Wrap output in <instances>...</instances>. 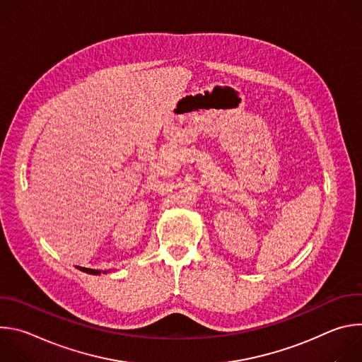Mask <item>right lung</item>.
<instances>
[{
  "instance_id": "add662e5",
  "label": "right lung",
  "mask_w": 362,
  "mask_h": 362,
  "mask_svg": "<svg viewBox=\"0 0 362 362\" xmlns=\"http://www.w3.org/2000/svg\"><path fill=\"white\" fill-rule=\"evenodd\" d=\"M83 271H84V272H88V274H93V275H94V274H100V271H97V269H88V268H83Z\"/></svg>"
}]
</instances>
